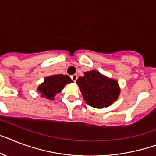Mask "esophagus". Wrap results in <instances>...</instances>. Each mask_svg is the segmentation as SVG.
<instances>
[{
  "mask_svg": "<svg viewBox=\"0 0 156 156\" xmlns=\"http://www.w3.org/2000/svg\"><path fill=\"white\" fill-rule=\"evenodd\" d=\"M71 79L73 80V82H75L76 80L78 79V75H77V74H74V75H72L71 76Z\"/></svg>",
  "mask_w": 156,
  "mask_h": 156,
  "instance_id": "obj_1",
  "label": "esophagus"
}]
</instances>
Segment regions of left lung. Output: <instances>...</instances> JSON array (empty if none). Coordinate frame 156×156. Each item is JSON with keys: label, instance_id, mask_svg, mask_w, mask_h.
Here are the masks:
<instances>
[{"label": "left lung", "instance_id": "left-lung-1", "mask_svg": "<svg viewBox=\"0 0 156 156\" xmlns=\"http://www.w3.org/2000/svg\"><path fill=\"white\" fill-rule=\"evenodd\" d=\"M82 97L92 107H108L119 98L120 87L117 80L110 78L95 69L84 72L76 81Z\"/></svg>", "mask_w": 156, "mask_h": 156}]
</instances>
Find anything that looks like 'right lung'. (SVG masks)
<instances>
[{
  "label": "right lung",
  "mask_w": 156,
  "mask_h": 156,
  "mask_svg": "<svg viewBox=\"0 0 156 156\" xmlns=\"http://www.w3.org/2000/svg\"><path fill=\"white\" fill-rule=\"evenodd\" d=\"M72 82L73 81L68 75L53 74L44 78V82L37 87V91L41 94V98L54 100L55 95L62 92L66 85Z\"/></svg>",
  "instance_id": "1"
}]
</instances>
